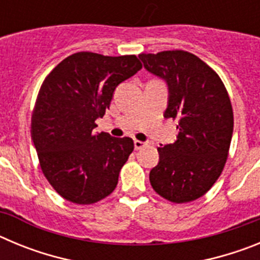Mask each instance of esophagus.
Returning <instances> with one entry per match:
<instances>
[{
    "mask_svg": "<svg viewBox=\"0 0 260 260\" xmlns=\"http://www.w3.org/2000/svg\"><path fill=\"white\" fill-rule=\"evenodd\" d=\"M146 142H142V141H138V139H135L134 141V147L135 150H141V148H143L144 146H146Z\"/></svg>",
    "mask_w": 260,
    "mask_h": 260,
    "instance_id": "obj_1",
    "label": "esophagus"
}]
</instances>
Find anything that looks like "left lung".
I'll return each mask as SVG.
<instances>
[{
  "instance_id": "left-lung-1",
  "label": "left lung",
  "mask_w": 260,
  "mask_h": 260,
  "mask_svg": "<svg viewBox=\"0 0 260 260\" xmlns=\"http://www.w3.org/2000/svg\"><path fill=\"white\" fill-rule=\"evenodd\" d=\"M147 70L167 80L165 118L178 121L173 144L158 147V164L150 172L156 192L173 203L203 197L225 167L233 134L228 91L212 68L185 50L141 53Z\"/></svg>"
}]
</instances>
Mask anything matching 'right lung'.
I'll list each match as a JSON object with an SVG mask.
<instances>
[{
	"label": "right lung",
	"mask_w": 260,
	"mask_h": 260,
	"mask_svg": "<svg viewBox=\"0 0 260 260\" xmlns=\"http://www.w3.org/2000/svg\"><path fill=\"white\" fill-rule=\"evenodd\" d=\"M141 69L134 54L78 52L59 62L41 84L31 138L43 174L66 201L93 204L116 189L134 142L92 130L96 118L109 108L116 87Z\"/></svg>",
	"instance_id": "right-lung-1"
}]
</instances>
